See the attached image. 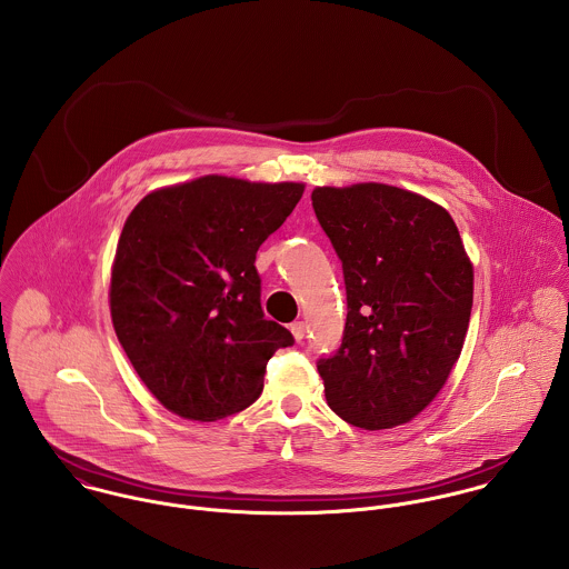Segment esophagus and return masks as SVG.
Masks as SVG:
<instances>
[{"instance_id": "esophagus-1", "label": "esophagus", "mask_w": 569, "mask_h": 569, "mask_svg": "<svg viewBox=\"0 0 569 569\" xmlns=\"http://www.w3.org/2000/svg\"><path fill=\"white\" fill-rule=\"evenodd\" d=\"M291 332H293L296 341H302L305 335H307V325H305V322H293V325H291Z\"/></svg>"}]
</instances>
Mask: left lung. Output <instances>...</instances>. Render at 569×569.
<instances>
[{
  "instance_id": "1",
  "label": "left lung",
  "mask_w": 569,
  "mask_h": 569,
  "mask_svg": "<svg viewBox=\"0 0 569 569\" xmlns=\"http://www.w3.org/2000/svg\"><path fill=\"white\" fill-rule=\"evenodd\" d=\"M316 217L341 260L348 316L322 357L326 401L346 422L390 429L433 401L473 307V267L451 214L386 183L316 188Z\"/></svg>"
}]
</instances>
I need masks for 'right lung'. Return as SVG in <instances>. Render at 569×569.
I'll list each match as a JSON object with an SVG mask.
<instances>
[{
  "label": "right lung",
  "instance_id": "obj_1",
  "mask_svg": "<svg viewBox=\"0 0 569 569\" xmlns=\"http://www.w3.org/2000/svg\"><path fill=\"white\" fill-rule=\"evenodd\" d=\"M305 183L208 174L147 194L111 269V320L136 372L166 409L219 420L262 392L267 361L293 346L264 318L256 251Z\"/></svg>",
  "mask_w": 569,
  "mask_h": 569
}]
</instances>
